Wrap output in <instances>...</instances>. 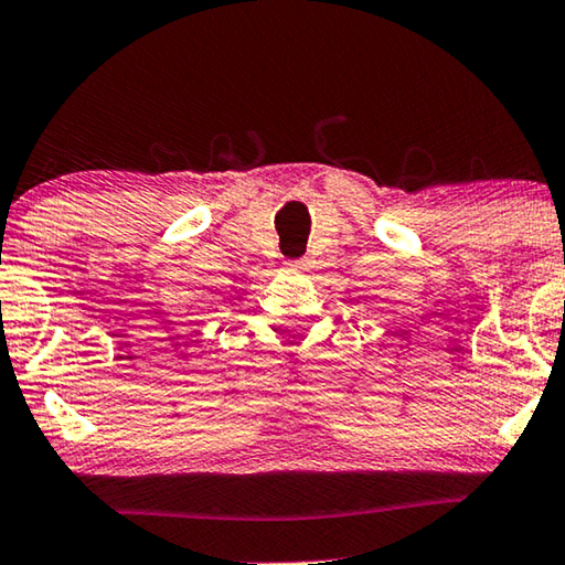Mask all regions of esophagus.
Segmentation results:
<instances>
[{
	"instance_id": "34e87169",
	"label": "esophagus",
	"mask_w": 565,
	"mask_h": 565,
	"mask_svg": "<svg viewBox=\"0 0 565 565\" xmlns=\"http://www.w3.org/2000/svg\"><path fill=\"white\" fill-rule=\"evenodd\" d=\"M291 268H303V262H289Z\"/></svg>"
}]
</instances>
